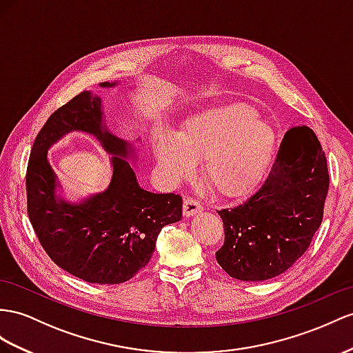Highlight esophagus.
<instances>
[{"label":"esophagus","mask_w":353,"mask_h":353,"mask_svg":"<svg viewBox=\"0 0 353 353\" xmlns=\"http://www.w3.org/2000/svg\"><path fill=\"white\" fill-rule=\"evenodd\" d=\"M203 212V205L198 203L194 198H186L183 203V216L185 218H191V216L201 213Z\"/></svg>","instance_id":"esophagus-1"}]
</instances>
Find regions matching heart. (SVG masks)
<instances>
[{"label": "heart", "mask_w": 353, "mask_h": 353, "mask_svg": "<svg viewBox=\"0 0 353 353\" xmlns=\"http://www.w3.org/2000/svg\"><path fill=\"white\" fill-rule=\"evenodd\" d=\"M274 128L258 119L245 104L213 107L182 123L176 137L158 131L153 158L161 179L177 185L194 174V162L203 161V177L225 198L249 195L263 182L274 158Z\"/></svg>", "instance_id": "1"}]
</instances>
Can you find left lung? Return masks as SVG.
I'll return each instance as SVG.
<instances>
[{
	"instance_id": "1",
	"label": "left lung",
	"mask_w": 353,
	"mask_h": 353,
	"mask_svg": "<svg viewBox=\"0 0 353 353\" xmlns=\"http://www.w3.org/2000/svg\"><path fill=\"white\" fill-rule=\"evenodd\" d=\"M327 158L309 126L286 131L265 183L234 209L219 210L225 241L218 264L243 282L285 273L310 246L323 218Z\"/></svg>"
}]
</instances>
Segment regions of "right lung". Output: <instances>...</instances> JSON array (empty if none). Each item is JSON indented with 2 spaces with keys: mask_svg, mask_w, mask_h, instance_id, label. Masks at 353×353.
Listing matches in <instances>:
<instances>
[{
  "mask_svg": "<svg viewBox=\"0 0 353 353\" xmlns=\"http://www.w3.org/2000/svg\"><path fill=\"white\" fill-rule=\"evenodd\" d=\"M73 130L94 134L112 155L111 183L77 203L60 195L47 159L52 144ZM135 158L134 143L108 131L103 99L90 90L52 113L34 141L26 170L31 225L53 263L85 282L116 285L130 280L149 263L161 230L182 219V196L144 191L128 162Z\"/></svg>",
  "mask_w": 353,
  "mask_h": 353,
  "instance_id": "right-lung-1",
  "label": "right lung"
}]
</instances>
